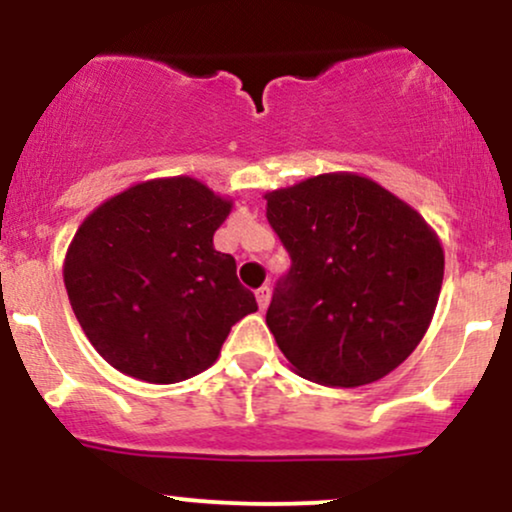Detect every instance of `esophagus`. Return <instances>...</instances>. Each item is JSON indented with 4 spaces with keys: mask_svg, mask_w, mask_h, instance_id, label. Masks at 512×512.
I'll list each match as a JSON object with an SVG mask.
<instances>
[{
    "mask_svg": "<svg viewBox=\"0 0 512 512\" xmlns=\"http://www.w3.org/2000/svg\"><path fill=\"white\" fill-rule=\"evenodd\" d=\"M255 298H257V305H260V310H267L269 301H272V289H269V286H262V289L255 291Z\"/></svg>",
    "mask_w": 512,
    "mask_h": 512,
    "instance_id": "obj_1",
    "label": "esophagus"
}]
</instances>
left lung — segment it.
I'll return each instance as SVG.
<instances>
[{
    "label": "left lung",
    "mask_w": 512,
    "mask_h": 512,
    "mask_svg": "<svg viewBox=\"0 0 512 512\" xmlns=\"http://www.w3.org/2000/svg\"><path fill=\"white\" fill-rule=\"evenodd\" d=\"M264 199L291 257L267 327L293 370L330 387L385 378L436 313L445 255L433 228L354 173L317 175Z\"/></svg>",
    "instance_id": "8db88e82"
}]
</instances>
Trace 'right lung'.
Wrapping results in <instances>:
<instances>
[{"mask_svg": "<svg viewBox=\"0 0 512 512\" xmlns=\"http://www.w3.org/2000/svg\"><path fill=\"white\" fill-rule=\"evenodd\" d=\"M231 207L178 175L139 182L86 216L64 257V286L110 366L146 383H180L207 370L231 327L255 313L236 260L214 248Z\"/></svg>", "mask_w": 512, "mask_h": 512, "instance_id": "add662e5", "label": "right lung"}]
</instances>
